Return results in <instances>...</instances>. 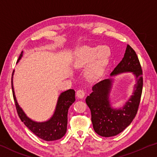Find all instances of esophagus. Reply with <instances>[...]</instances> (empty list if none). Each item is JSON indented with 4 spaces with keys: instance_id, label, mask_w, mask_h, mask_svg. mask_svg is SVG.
<instances>
[{
    "instance_id": "obj_1",
    "label": "esophagus",
    "mask_w": 157,
    "mask_h": 157,
    "mask_svg": "<svg viewBox=\"0 0 157 157\" xmlns=\"http://www.w3.org/2000/svg\"><path fill=\"white\" fill-rule=\"evenodd\" d=\"M86 95V92L84 90L79 89L78 91H77V97L79 98H85Z\"/></svg>"
}]
</instances>
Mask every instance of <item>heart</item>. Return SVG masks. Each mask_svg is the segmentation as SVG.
Listing matches in <instances>:
<instances>
[{"mask_svg": "<svg viewBox=\"0 0 157 157\" xmlns=\"http://www.w3.org/2000/svg\"><path fill=\"white\" fill-rule=\"evenodd\" d=\"M109 56L110 49L107 46L84 47L79 51L76 65L81 67L93 61L89 70V72L92 75H97L100 73L103 65L107 63Z\"/></svg>", "mask_w": 157, "mask_h": 157, "instance_id": "b5f03b06", "label": "heart"}]
</instances>
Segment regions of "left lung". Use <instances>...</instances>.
Returning <instances> with one entry per match:
<instances>
[{
    "label": "left lung",
    "instance_id": "left-lung-1",
    "mask_svg": "<svg viewBox=\"0 0 157 157\" xmlns=\"http://www.w3.org/2000/svg\"><path fill=\"white\" fill-rule=\"evenodd\" d=\"M132 72L136 76L133 95L122 108L114 109L110 107L109 94L112 80L103 79L92 87L93 92L86 98V103L91 111V120L94 132L105 137L115 136L124 130L135 117L142 93L143 78L142 66L136 52L127 45L122 61L114 68L111 75L121 72Z\"/></svg>",
    "mask_w": 157,
    "mask_h": 157
}]
</instances>
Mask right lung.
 <instances>
[{"instance_id":"right-lung-1","label":"right lung","mask_w":157,"mask_h":157,"mask_svg":"<svg viewBox=\"0 0 157 157\" xmlns=\"http://www.w3.org/2000/svg\"><path fill=\"white\" fill-rule=\"evenodd\" d=\"M23 56V52L20 55L17 62ZM12 80V79H11ZM13 81H11L13 96L15 105L21 120L26 127L37 136L45 141H54L61 139L67 131V112L70 106L75 100V92L74 90H68L59 95L56 106V112L52 118L45 122H35L25 115L19 107L13 91Z\"/></svg>"}]
</instances>
